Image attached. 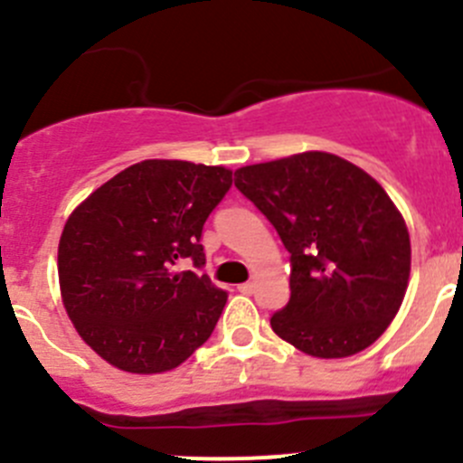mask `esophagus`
I'll use <instances>...</instances> for the list:
<instances>
[{
    "instance_id": "34e87169",
    "label": "esophagus",
    "mask_w": 463,
    "mask_h": 463,
    "mask_svg": "<svg viewBox=\"0 0 463 463\" xmlns=\"http://www.w3.org/2000/svg\"><path fill=\"white\" fill-rule=\"evenodd\" d=\"M239 290H241V293L250 295L254 290V284H252V281H245V284H239Z\"/></svg>"
}]
</instances>
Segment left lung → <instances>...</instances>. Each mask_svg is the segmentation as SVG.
Listing matches in <instances>:
<instances>
[{"instance_id": "1", "label": "left lung", "mask_w": 463, "mask_h": 463, "mask_svg": "<svg viewBox=\"0 0 463 463\" xmlns=\"http://www.w3.org/2000/svg\"><path fill=\"white\" fill-rule=\"evenodd\" d=\"M234 184L290 254V298L272 332L320 359L366 350L402 305L411 245L384 188L354 163L305 152L236 170Z\"/></svg>"}]
</instances>
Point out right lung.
Wrapping results in <instances>:
<instances>
[{"instance_id":"1","label":"right lung","mask_w":463,"mask_h":463,"mask_svg":"<svg viewBox=\"0 0 463 463\" xmlns=\"http://www.w3.org/2000/svg\"><path fill=\"white\" fill-rule=\"evenodd\" d=\"M229 188L222 165L149 158L72 211L59 243L61 295L79 336L111 366L173 371L211 336L227 290L175 266H204L202 229Z\"/></svg>"}]
</instances>
